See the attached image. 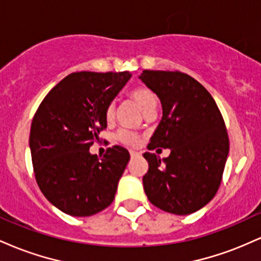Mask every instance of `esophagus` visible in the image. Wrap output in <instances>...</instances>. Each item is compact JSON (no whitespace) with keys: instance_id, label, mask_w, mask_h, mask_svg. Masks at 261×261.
Wrapping results in <instances>:
<instances>
[{"instance_id":"obj_1","label":"esophagus","mask_w":261,"mask_h":261,"mask_svg":"<svg viewBox=\"0 0 261 261\" xmlns=\"http://www.w3.org/2000/svg\"><path fill=\"white\" fill-rule=\"evenodd\" d=\"M130 155H131V158H135V157H139V155H140V153H139V152H135V151H130Z\"/></svg>"}]
</instances>
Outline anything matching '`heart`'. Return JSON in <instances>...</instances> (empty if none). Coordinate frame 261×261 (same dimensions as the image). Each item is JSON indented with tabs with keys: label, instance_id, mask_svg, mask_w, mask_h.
Listing matches in <instances>:
<instances>
[{
	"label": "heart",
	"instance_id": "1",
	"mask_svg": "<svg viewBox=\"0 0 261 261\" xmlns=\"http://www.w3.org/2000/svg\"><path fill=\"white\" fill-rule=\"evenodd\" d=\"M130 97L133 98L135 103L139 106V108L142 110L143 114L148 113L149 110H155L157 107V99L153 92L149 91L146 87H136L133 91L130 92ZM115 114V106L114 103H109L106 108V119L107 121H112ZM116 139L120 141L121 143L127 146H136L139 143V136L133 131L128 130H121L116 135Z\"/></svg>",
	"mask_w": 261,
	"mask_h": 261
}]
</instances>
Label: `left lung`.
Returning <instances> with one entry per match:
<instances>
[{
  "label": "left lung",
  "mask_w": 261,
  "mask_h": 261,
  "mask_svg": "<svg viewBox=\"0 0 261 261\" xmlns=\"http://www.w3.org/2000/svg\"><path fill=\"white\" fill-rule=\"evenodd\" d=\"M139 79L157 94L163 110L147 148L170 149L162 161L143 153L145 193L163 211L193 214L211 201L222 180L229 151L223 118L207 89L187 73L145 70Z\"/></svg>",
  "instance_id": "left-lung-1"
}]
</instances>
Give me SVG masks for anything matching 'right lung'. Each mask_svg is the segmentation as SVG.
<instances>
[{
	"mask_svg": "<svg viewBox=\"0 0 261 261\" xmlns=\"http://www.w3.org/2000/svg\"><path fill=\"white\" fill-rule=\"evenodd\" d=\"M131 79L124 72H73L46 94L32 121L31 147L35 179L55 207L76 217L107 208L130 153L121 146L103 158L89 147L107 127L106 108Z\"/></svg>",
	"mask_w": 261,
	"mask_h": 261,
	"instance_id": "obj_1",
	"label": "right lung"
}]
</instances>
